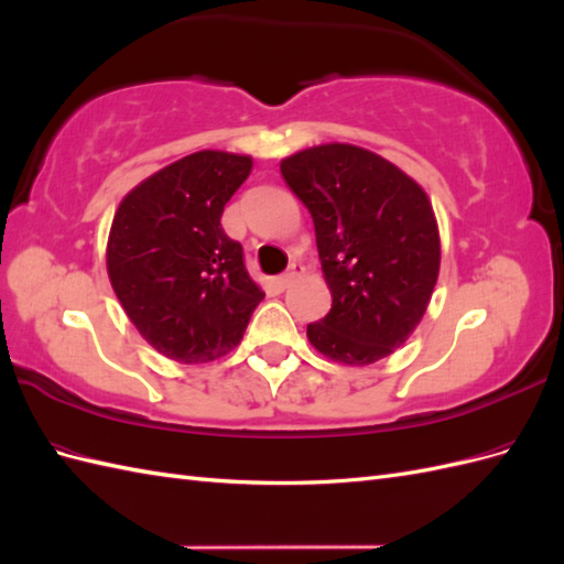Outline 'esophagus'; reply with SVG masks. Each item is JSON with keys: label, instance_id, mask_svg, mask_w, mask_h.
I'll return each mask as SVG.
<instances>
[{"label": "esophagus", "instance_id": "obj_1", "mask_svg": "<svg viewBox=\"0 0 564 564\" xmlns=\"http://www.w3.org/2000/svg\"><path fill=\"white\" fill-rule=\"evenodd\" d=\"M301 275H303V265L301 263H292V265H289V270L284 272V275L272 280V286H275L278 292H284V289L292 286V282H296Z\"/></svg>", "mask_w": 564, "mask_h": 564}]
</instances>
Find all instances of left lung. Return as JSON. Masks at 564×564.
I'll return each instance as SVG.
<instances>
[{
    "label": "left lung",
    "instance_id": "obj_1",
    "mask_svg": "<svg viewBox=\"0 0 564 564\" xmlns=\"http://www.w3.org/2000/svg\"><path fill=\"white\" fill-rule=\"evenodd\" d=\"M280 172L308 207L332 292L308 340L334 362L365 367L414 334L440 275V230L423 187L367 148L324 143Z\"/></svg>",
    "mask_w": 564,
    "mask_h": 564
}]
</instances>
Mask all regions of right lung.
Returning a JSON list of instances; mask_svg holds the SVG:
<instances>
[{"label":"right lung","mask_w":564,"mask_h":564,"mask_svg":"<svg viewBox=\"0 0 564 564\" xmlns=\"http://www.w3.org/2000/svg\"><path fill=\"white\" fill-rule=\"evenodd\" d=\"M253 160L199 150L148 176L115 212L106 265L127 317L181 365L212 362L240 344L263 289L220 216Z\"/></svg>","instance_id":"add662e5"}]
</instances>
